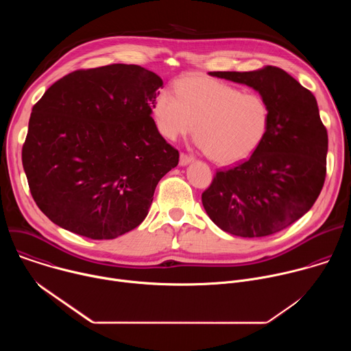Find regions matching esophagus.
I'll return each mask as SVG.
<instances>
[{
	"label": "esophagus",
	"instance_id": "34e87169",
	"mask_svg": "<svg viewBox=\"0 0 351 351\" xmlns=\"http://www.w3.org/2000/svg\"><path fill=\"white\" fill-rule=\"evenodd\" d=\"M193 160H194V158H193L191 156H187V154L182 153V154H180V158H179V164H180L182 167H184V165L190 164Z\"/></svg>",
	"mask_w": 351,
	"mask_h": 351
}]
</instances>
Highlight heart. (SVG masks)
Segmentation results:
<instances>
[{
    "label": "heart",
    "mask_w": 351,
    "mask_h": 351,
    "mask_svg": "<svg viewBox=\"0 0 351 351\" xmlns=\"http://www.w3.org/2000/svg\"><path fill=\"white\" fill-rule=\"evenodd\" d=\"M175 93L161 90L153 110L157 128L167 138L176 140L194 129L199 147L223 165L247 160L264 143L271 107L261 94L208 77L180 79Z\"/></svg>",
    "instance_id": "heart-1"
}]
</instances>
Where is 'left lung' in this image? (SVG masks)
Here are the masks:
<instances>
[{"label": "left lung", "mask_w": 351, "mask_h": 351, "mask_svg": "<svg viewBox=\"0 0 351 351\" xmlns=\"http://www.w3.org/2000/svg\"><path fill=\"white\" fill-rule=\"evenodd\" d=\"M210 75L257 90L271 107V125L252 157L215 173L202 195L203 206L230 234H274L310 211L325 182L328 133L317 99L276 66Z\"/></svg>", "instance_id": "left-lung-1"}]
</instances>
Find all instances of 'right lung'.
Masks as SVG:
<instances>
[{"label":"right lung","mask_w":351,"mask_h":351,"mask_svg":"<svg viewBox=\"0 0 351 351\" xmlns=\"http://www.w3.org/2000/svg\"><path fill=\"white\" fill-rule=\"evenodd\" d=\"M162 79L138 65L75 71L34 104L22 164L37 207L93 240L115 239L148 214L179 152L152 118Z\"/></svg>","instance_id":"obj_1"}]
</instances>
